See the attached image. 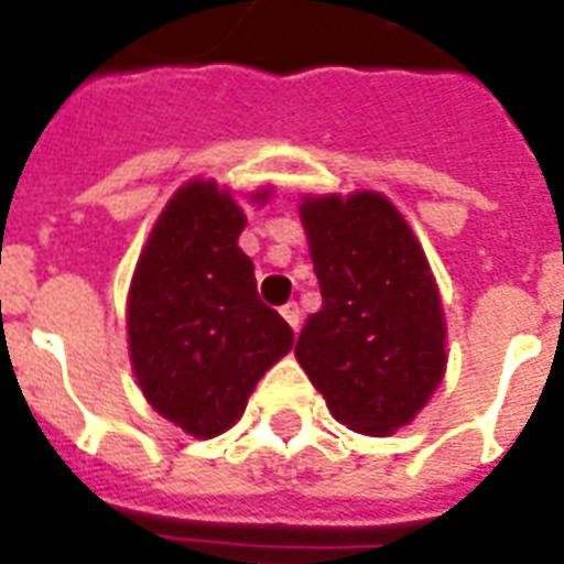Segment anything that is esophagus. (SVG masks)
Returning <instances> with one entry per match:
<instances>
[{
    "label": "esophagus",
    "mask_w": 564,
    "mask_h": 564,
    "mask_svg": "<svg viewBox=\"0 0 564 564\" xmlns=\"http://www.w3.org/2000/svg\"><path fill=\"white\" fill-rule=\"evenodd\" d=\"M281 316L286 318V325H290L292 330H299V325H301V307H299V304H295V301H290V304H283Z\"/></svg>",
    "instance_id": "esophagus-1"
}]
</instances>
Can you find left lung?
Returning <instances> with one entry per match:
<instances>
[{
    "label": "left lung",
    "mask_w": 564,
    "mask_h": 564,
    "mask_svg": "<svg viewBox=\"0 0 564 564\" xmlns=\"http://www.w3.org/2000/svg\"><path fill=\"white\" fill-rule=\"evenodd\" d=\"M322 310L295 357L336 421L386 436L415 419L445 375V322L427 257L389 198L301 204Z\"/></svg>",
    "instance_id": "left-lung-1"
}]
</instances>
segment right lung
<instances>
[{
	"mask_svg": "<svg viewBox=\"0 0 564 564\" xmlns=\"http://www.w3.org/2000/svg\"><path fill=\"white\" fill-rule=\"evenodd\" d=\"M242 228L230 193L189 181L154 225L128 295L137 383L195 438L225 433L292 348V327L257 295L254 263L237 246Z\"/></svg>",
	"mask_w": 564,
	"mask_h": 564,
	"instance_id": "right-lung-1",
	"label": "right lung"
}]
</instances>
